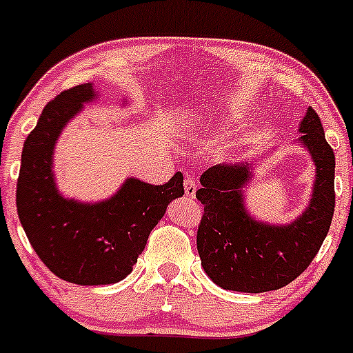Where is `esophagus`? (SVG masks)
<instances>
[{"label":"esophagus","mask_w":353,"mask_h":353,"mask_svg":"<svg viewBox=\"0 0 353 353\" xmlns=\"http://www.w3.org/2000/svg\"><path fill=\"white\" fill-rule=\"evenodd\" d=\"M183 189H185V196H189V198H194L196 191H198V183H196L194 179L187 176V179L183 180Z\"/></svg>","instance_id":"34e87169"}]
</instances>
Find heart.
Segmentation results:
<instances>
[{
    "mask_svg": "<svg viewBox=\"0 0 353 353\" xmlns=\"http://www.w3.org/2000/svg\"><path fill=\"white\" fill-rule=\"evenodd\" d=\"M236 120H239V118H236V114L223 111V113H217L214 118H212L210 125L214 127V129H226V127H230L232 123H235Z\"/></svg>",
    "mask_w": 353,
    "mask_h": 353,
    "instance_id": "b5f03b06",
    "label": "heart"
}]
</instances>
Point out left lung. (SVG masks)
Masks as SVG:
<instances>
[{
  "label": "left lung",
  "mask_w": 353,
  "mask_h": 353,
  "mask_svg": "<svg viewBox=\"0 0 353 353\" xmlns=\"http://www.w3.org/2000/svg\"><path fill=\"white\" fill-rule=\"evenodd\" d=\"M297 139L314 164L311 199L301 215L285 224L256 219L245 205V189L263 159L223 162L201 174L196 198L205 205L198 228L201 267L224 290L263 293L279 290L301 276L325 240L334 214V152L322 121L307 108Z\"/></svg>",
  "instance_id": "left-lung-1"
}]
</instances>
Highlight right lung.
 I'll return each instance as SVG.
<instances>
[{
	"mask_svg": "<svg viewBox=\"0 0 353 353\" xmlns=\"http://www.w3.org/2000/svg\"><path fill=\"white\" fill-rule=\"evenodd\" d=\"M97 99L95 84L84 83L48 102L24 141L15 192L19 221L40 260L54 276L81 286L125 279L168 205L183 196L180 171L162 185L129 176L113 196L95 203L61 194L54 176L56 141L84 104Z\"/></svg>",
	"mask_w": 353,
	"mask_h": 353,
	"instance_id": "right-lung-1",
	"label": "right lung"
}]
</instances>
